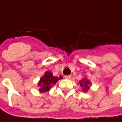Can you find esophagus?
<instances>
[{
  "instance_id": "esophagus-1",
  "label": "esophagus",
  "mask_w": 122,
  "mask_h": 122,
  "mask_svg": "<svg viewBox=\"0 0 122 122\" xmlns=\"http://www.w3.org/2000/svg\"><path fill=\"white\" fill-rule=\"evenodd\" d=\"M65 78L66 79L70 80V79H71L72 76H71V75H66V76H65Z\"/></svg>"
}]
</instances>
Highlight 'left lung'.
I'll return each mask as SVG.
<instances>
[{
    "label": "left lung",
    "instance_id": "obj_1",
    "mask_svg": "<svg viewBox=\"0 0 122 122\" xmlns=\"http://www.w3.org/2000/svg\"><path fill=\"white\" fill-rule=\"evenodd\" d=\"M78 84L80 86V87H82V91L84 92H87L90 90V86H91V82L87 78H82L81 80H80Z\"/></svg>",
    "mask_w": 122,
    "mask_h": 122
}]
</instances>
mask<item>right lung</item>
I'll return each mask as SVG.
<instances>
[{
    "label": "right lung",
    "mask_w": 122,
    "mask_h": 122,
    "mask_svg": "<svg viewBox=\"0 0 122 122\" xmlns=\"http://www.w3.org/2000/svg\"><path fill=\"white\" fill-rule=\"evenodd\" d=\"M61 79H63L62 76H59V77L53 76L51 72H45L44 76L40 78L39 82H38V86L40 87L39 92L41 93L48 92L59 80Z\"/></svg>",
    "instance_id": "obj_1"
}]
</instances>
